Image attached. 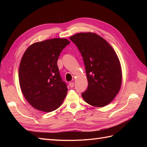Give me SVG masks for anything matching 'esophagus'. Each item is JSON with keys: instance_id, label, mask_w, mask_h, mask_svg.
<instances>
[{"instance_id": "obj_1", "label": "esophagus", "mask_w": 147, "mask_h": 147, "mask_svg": "<svg viewBox=\"0 0 147 147\" xmlns=\"http://www.w3.org/2000/svg\"><path fill=\"white\" fill-rule=\"evenodd\" d=\"M74 83H73V82H71V83H69V86L71 87V88H73V87H74Z\"/></svg>"}]
</instances>
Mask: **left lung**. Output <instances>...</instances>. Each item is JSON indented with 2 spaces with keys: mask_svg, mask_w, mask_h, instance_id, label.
I'll return each mask as SVG.
<instances>
[{
  "mask_svg": "<svg viewBox=\"0 0 147 147\" xmlns=\"http://www.w3.org/2000/svg\"><path fill=\"white\" fill-rule=\"evenodd\" d=\"M69 39L78 49L83 59L88 87L82 93L88 104L104 107L119 91L122 73L120 62L105 40L93 33H81Z\"/></svg>",
  "mask_w": 147,
  "mask_h": 147,
  "instance_id": "1",
  "label": "left lung"
}]
</instances>
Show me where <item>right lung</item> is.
Returning <instances> with one entry per match:
<instances>
[{
	"label": "right lung",
	"instance_id": "right-lung-1",
	"mask_svg": "<svg viewBox=\"0 0 147 147\" xmlns=\"http://www.w3.org/2000/svg\"><path fill=\"white\" fill-rule=\"evenodd\" d=\"M65 38L36 42L24 53L19 69V81L26 100L43 112L55 111L61 105L67 87L60 75L57 60L65 47Z\"/></svg>",
	"mask_w": 147,
	"mask_h": 147
}]
</instances>
